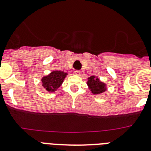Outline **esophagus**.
<instances>
[{
  "mask_svg": "<svg viewBox=\"0 0 151 151\" xmlns=\"http://www.w3.org/2000/svg\"><path fill=\"white\" fill-rule=\"evenodd\" d=\"M75 74L77 75V76H81V74H82V72L80 71V70H76V71H75Z\"/></svg>",
  "mask_w": 151,
  "mask_h": 151,
  "instance_id": "esophagus-1",
  "label": "esophagus"
}]
</instances>
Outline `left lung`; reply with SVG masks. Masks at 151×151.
<instances>
[{"label": "left lung", "instance_id": "left-lung-1", "mask_svg": "<svg viewBox=\"0 0 151 151\" xmlns=\"http://www.w3.org/2000/svg\"><path fill=\"white\" fill-rule=\"evenodd\" d=\"M87 85L92 94H99L106 91V85L104 82L100 81L99 78L95 76H91L88 78Z\"/></svg>", "mask_w": 151, "mask_h": 151}]
</instances>
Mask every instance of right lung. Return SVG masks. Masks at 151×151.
<instances>
[{
  "label": "right lung",
  "mask_w": 151,
  "mask_h": 151,
  "mask_svg": "<svg viewBox=\"0 0 151 151\" xmlns=\"http://www.w3.org/2000/svg\"><path fill=\"white\" fill-rule=\"evenodd\" d=\"M67 73L63 71L55 70L47 76L42 77L41 82L44 88L48 92H54L60 87L63 82L64 78L67 76Z\"/></svg>",
  "instance_id": "right-lung-1"
}]
</instances>
